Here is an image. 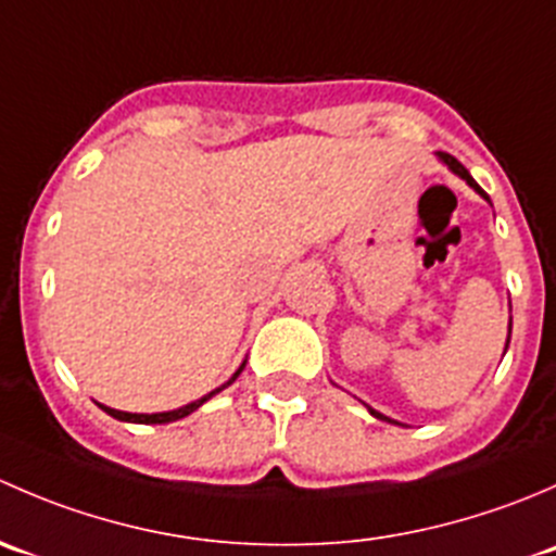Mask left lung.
I'll return each instance as SVG.
<instances>
[{"label":"left lung","mask_w":556,"mask_h":556,"mask_svg":"<svg viewBox=\"0 0 556 556\" xmlns=\"http://www.w3.org/2000/svg\"><path fill=\"white\" fill-rule=\"evenodd\" d=\"M435 159H439V161H441V164H444V166H446V169H450L452 174H457V177H459V179H465V182H468V185H470V188H473V190H476V193H479V195H481V199H484V201H490V195H486V193H484V190H481V188H479V182H476V179H473V177H470V172H468V169H465V166H463V164H459V161H457V159H452V155H450V153H435ZM490 204H492V201H490ZM508 341H511V319H508V339H506V350H508ZM503 355H506V352H503ZM368 412H371V414H374V417H377V419H382V422H390V425H401V422H395V419L384 417V414H382V412H377V408H371V406H368Z\"/></svg>","instance_id":"1"}]
</instances>
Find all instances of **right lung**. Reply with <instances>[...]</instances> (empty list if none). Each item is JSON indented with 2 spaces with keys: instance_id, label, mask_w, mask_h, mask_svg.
<instances>
[{
  "instance_id": "1",
  "label": "right lung",
  "mask_w": 556,
  "mask_h": 556,
  "mask_svg": "<svg viewBox=\"0 0 556 556\" xmlns=\"http://www.w3.org/2000/svg\"><path fill=\"white\" fill-rule=\"evenodd\" d=\"M244 366H247V361H242V366H239L237 371H233V377L228 379L226 384L215 387V390H212V392H206V395H204V397H199V401H190L188 406L172 408V412H155V414H131V412H117V408H110V406H104V403H99V406H102L104 412L110 414V417L121 419V422H134V425H166V422H177V419L188 417V414H193L195 408H199V406H204V403L210 401L212 395H217V392H223V390H226L228 384H233V382H237V379H239V374L244 371Z\"/></svg>"
}]
</instances>
